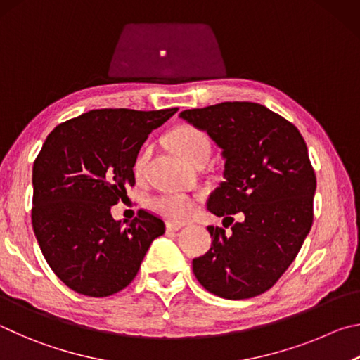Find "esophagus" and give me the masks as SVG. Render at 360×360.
I'll return each instance as SVG.
<instances>
[{
    "mask_svg": "<svg viewBox=\"0 0 360 360\" xmlns=\"http://www.w3.org/2000/svg\"><path fill=\"white\" fill-rule=\"evenodd\" d=\"M166 229L167 231H179V229H181V224H179V223H167L166 224Z\"/></svg>",
    "mask_w": 360,
    "mask_h": 360,
    "instance_id": "34e87169",
    "label": "esophagus"
}]
</instances>
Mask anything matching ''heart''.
<instances>
[{
    "label": "heart",
    "instance_id": "b5f03b06",
    "mask_svg": "<svg viewBox=\"0 0 360 360\" xmlns=\"http://www.w3.org/2000/svg\"><path fill=\"white\" fill-rule=\"evenodd\" d=\"M170 145L185 161L196 162L199 158H209L212 153V141L205 131L196 126L185 124L174 129L169 136ZM151 147H145L134 162V174L141 176L147 166ZM151 209L170 221H185L196 210V199L185 193H162L150 200Z\"/></svg>",
    "mask_w": 360,
    "mask_h": 360
}]
</instances>
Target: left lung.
I'll use <instances>...</instances> for the list:
<instances>
[{
  "instance_id": "8db88e82",
  "label": "left lung",
  "mask_w": 360,
  "mask_h": 360,
  "mask_svg": "<svg viewBox=\"0 0 360 360\" xmlns=\"http://www.w3.org/2000/svg\"><path fill=\"white\" fill-rule=\"evenodd\" d=\"M180 117L207 131L224 158V181L207 209L233 221L231 231L209 226L212 247L193 259L207 291L229 300L266 292L291 266L313 224L316 175L304 137L266 105L234 101L184 110Z\"/></svg>"
}]
</instances>
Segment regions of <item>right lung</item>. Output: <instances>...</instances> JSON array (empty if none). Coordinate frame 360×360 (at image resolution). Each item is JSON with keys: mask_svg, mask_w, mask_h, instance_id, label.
<instances>
[{"mask_svg": "<svg viewBox=\"0 0 360 360\" xmlns=\"http://www.w3.org/2000/svg\"><path fill=\"white\" fill-rule=\"evenodd\" d=\"M176 110H90L47 136L33 166L31 221L50 269L72 291L90 297L122 291L166 231L147 210L123 228L110 207L134 186L132 167L150 132Z\"/></svg>", "mask_w": 360, "mask_h": 360, "instance_id": "right-lung-1", "label": "right lung"}]
</instances>
